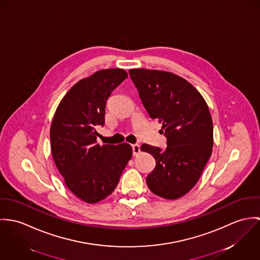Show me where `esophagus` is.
<instances>
[{"instance_id":"1","label":"esophagus","mask_w":260,"mask_h":260,"mask_svg":"<svg viewBox=\"0 0 260 260\" xmlns=\"http://www.w3.org/2000/svg\"><path fill=\"white\" fill-rule=\"evenodd\" d=\"M132 148H133V154H134V155H138V154L140 153V151H141V149H140V144H133V145H132Z\"/></svg>"}]
</instances>
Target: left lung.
Segmentation results:
<instances>
[{"instance_id":"8db88e82","label":"left lung","mask_w":260,"mask_h":260,"mask_svg":"<svg viewBox=\"0 0 260 260\" xmlns=\"http://www.w3.org/2000/svg\"><path fill=\"white\" fill-rule=\"evenodd\" d=\"M129 76L144 109L162 123L167 138L164 150L141 146L155 159L146 184L162 199L177 200L197 184L211 155L213 124L207 104L190 83L173 73L132 69Z\"/></svg>"}]
</instances>
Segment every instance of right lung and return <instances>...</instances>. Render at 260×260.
Returning <instances> with one entry per match:
<instances>
[{"mask_svg": "<svg viewBox=\"0 0 260 260\" xmlns=\"http://www.w3.org/2000/svg\"><path fill=\"white\" fill-rule=\"evenodd\" d=\"M127 78L122 69H107L79 81L62 98L53 117L52 154L67 187L80 200L96 203L116 187L132 158L126 143L96 144V127L105 124L107 100Z\"/></svg>", "mask_w": 260, "mask_h": 260, "instance_id": "add662e5", "label": "right lung"}]
</instances>
